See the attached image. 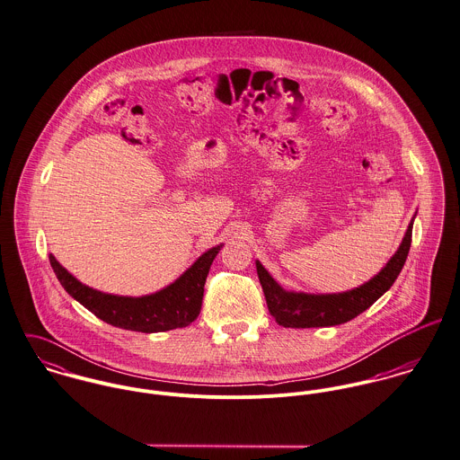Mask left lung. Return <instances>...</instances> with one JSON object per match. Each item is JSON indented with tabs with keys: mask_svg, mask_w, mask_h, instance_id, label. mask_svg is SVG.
<instances>
[{
	"mask_svg": "<svg viewBox=\"0 0 460 460\" xmlns=\"http://www.w3.org/2000/svg\"><path fill=\"white\" fill-rule=\"evenodd\" d=\"M412 236V220L409 224L406 236L395 255L386 266L367 284L357 289L339 295H305L284 291L271 275L255 261L259 282L266 298V305L275 321L284 328H317L335 326L355 319L358 314L367 310L377 298H381L392 284L397 280L406 259Z\"/></svg>",
	"mask_w": 460,
	"mask_h": 460,
	"instance_id": "obj_1",
	"label": "left lung"
}]
</instances>
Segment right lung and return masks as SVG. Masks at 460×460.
I'll return each mask as SVG.
<instances>
[{
    "instance_id": "add662e5",
    "label": "right lung",
    "mask_w": 460,
    "mask_h": 460,
    "mask_svg": "<svg viewBox=\"0 0 460 460\" xmlns=\"http://www.w3.org/2000/svg\"><path fill=\"white\" fill-rule=\"evenodd\" d=\"M220 247L222 245H217L201 255L174 284L141 298L114 296L95 291L72 277L54 255L49 254V261L65 291L107 324L132 332L155 333L183 328L198 319L203 305L206 277Z\"/></svg>"
}]
</instances>
